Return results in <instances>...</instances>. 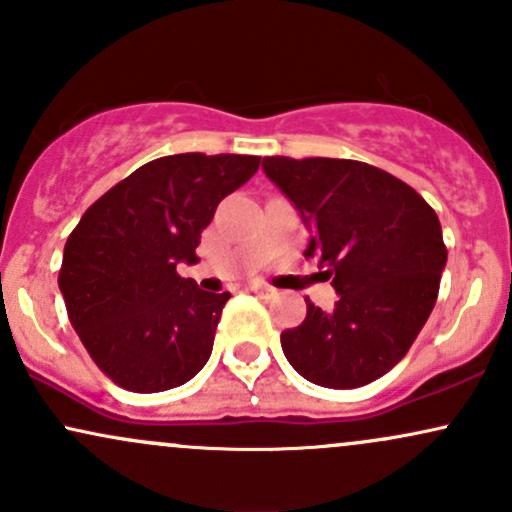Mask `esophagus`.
Returning a JSON list of instances; mask_svg holds the SVG:
<instances>
[{"label": "esophagus", "instance_id": "1", "mask_svg": "<svg viewBox=\"0 0 512 512\" xmlns=\"http://www.w3.org/2000/svg\"><path fill=\"white\" fill-rule=\"evenodd\" d=\"M250 291L257 293V296H262V298H274L276 296V289H272V286H267V284H260V281H255V284L250 286Z\"/></svg>", "mask_w": 512, "mask_h": 512}]
</instances>
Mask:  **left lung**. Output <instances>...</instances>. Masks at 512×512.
<instances>
[{
	"mask_svg": "<svg viewBox=\"0 0 512 512\" xmlns=\"http://www.w3.org/2000/svg\"><path fill=\"white\" fill-rule=\"evenodd\" d=\"M262 170L289 197L332 279V310L308 303L281 349L310 383L351 390L402 361L436 305L448 262L436 211L407 182L346 158L267 156Z\"/></svg>",
	"mask_w": 512,
	"mask_h": 512,
	"instance_id": "left-lung-1",
	"label": "left lung"
}]
</instances>
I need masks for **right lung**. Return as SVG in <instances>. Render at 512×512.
<instances>
[{
    "instance_id": "obj_1",
    "label": "right lung",
    "mask_w": 512,
    "mask_h": 512,
    "mask_svg": "<svg viewBox=\"0 0 512 512\" xmlns=\"http://www.w3.org/2000/svg\"><path fill=\"white\" fill-rule=\"evenodd\" d=\"M260 156L178 154L144 163L93 202L67 238L60 291L96 366L132 392L192 380L214 349L231 293L202 291L195 264L219 202L245 185Z\"/></svg>"
}]
</instances>
